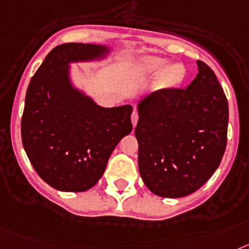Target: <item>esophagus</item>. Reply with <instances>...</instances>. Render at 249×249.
Segmentation results:
<instances>
[{"instance_id": "obj_1", "label": "esophagus", "mask_w": 249, "mask_h": 249, "mask_svg": "<svg viewBox=\"0 0 249 249\" xmlns=\"http://www.w3.org/2000/svg\"><path fill=\"white\" fill-rule=\"evenodd\" d=\"M138 120H139V115H138L137 110H134L133 114H131V123H133V126H137Z\"/></svg>"}]
</instances>
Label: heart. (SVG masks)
<instances>
[{"label": "heart", "mask_w": 249, "mask_h": 249, "mask_svg": "<svg viewBox=\"0 0 249 249\" xmlns=\"http://www.w3.org/2000/svg\"><path fill=\"white\" fill-rule=\"evenodd\" d=\"M144 71L148 73H160V84L166 88L174 86L183 77V70L178 65H170L160 57H150L144 62Z\"/></svg>", "instance_id": "b5f03b06"}]
</instances>
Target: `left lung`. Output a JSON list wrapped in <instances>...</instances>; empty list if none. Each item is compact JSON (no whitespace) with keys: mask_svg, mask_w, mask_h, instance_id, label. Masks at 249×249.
Returning <instances> with one entry per match:
<instances>
[{"mask_svg":"<svg viewBox=\"0 0 249 249\" xmlns=\"http://www.w3.org/2000/svg\"><path fill=\"white\" fill-rule=\"evenodd\" d=\"M187 89H161L138 104L139 172L150 192L180 198L199 189L227 145L228 101L208 65Z\"/></svg>","mask_w":249,"mask_h":249,"instance_id":"obj_1","label":"left lung"}]
</instances>
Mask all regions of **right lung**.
I'll return each mask as SVG.
<instances>
[{"label":"right lung","mask_w":249,"mask_h":249,"mask_svg":"<svg viewBox=\"0 0 249 249\" xmlns=\"http://www.w3.org/2000/svg\"><path fill=\"white\" fill-rule=\"evenodd\" d=\"M107 53L101 45H59L26 91L23 148L41 179L61 192L94 187L118 142L133 130L131 105L103 107L71 84V62L103 59Z\"/></svg>","instance_id":"right-lung-1"}]
</instances>
